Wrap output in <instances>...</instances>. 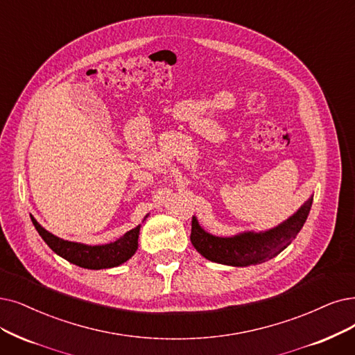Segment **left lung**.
I'll list each match as a JSON object with an SVG mask.
<instances>
[{"mask_svg":"<svg viewBox=\"0 0 355 355\" xmlns=\"http://www.w3.org/2000/svg\"><path fill=\"white\" fill-rule=\"evenodd\" d=\"M313 196L299 208V211L266 232H246L233 237H218L207 233L192 217L191 242L193 248L208 261L230 266H249L275 258L299 234L310 212Z\"/></svg>","mask_w":355,"mask_h":355,"instance_id":"obj_1","label":"left lung"}]
</instances>
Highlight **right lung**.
<instances>
[{"label":"right lung","mask_w":355,"mask_h":355,"mask_svg":"<svg viewBox=\"0 0 355 355\" xmlns=\"http://www.w3.org/2000/svg\"><path fill=\"white\" fill-rule=\"evenodd\" d=\"M31 218L39 236L45 240V243L56 254H60L61 258L81 268L106 269L119 266L121 263L128 261L138 249V234L141 225H137L135 229L126 232L116 242L101 246H89L83 243L68 242V240L56 237L45 230L32 216Z\"/></svg>","instance_id":"1"}]
</instances>
